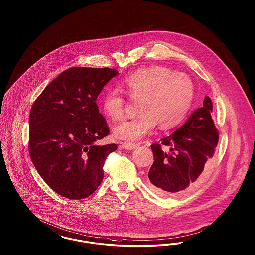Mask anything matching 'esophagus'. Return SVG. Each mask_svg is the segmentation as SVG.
I'll return each instance as SVG.
<instances>
[{
    "mask_svg": "<svg viewBox=\"0 0 255 255\" xmlns=\"http://www.w3.org/2000/svg\"><path fill=\"white\" fill-rule=\"evenodd\" d=\"M122 147H123V148H125V149L131 150V149H134V148L139 147V144H135V143H124Z\"/></svg>",
    "mask_w": 255,
    "mask_h": 255,
    "instance_id": "obj_1",
    "label": "esophagus"
}]
</instances>
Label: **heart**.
I'll list each match as a JSON object with an SVG mask.
<instances>
[{"mask_svg":"<svg viewBox=\"0 0 255 255\" xmlns=\"http://www.w3.org/2000/svg\"><path fill=\"white\" fill-rule=\"evenodd\" d=\"M120 88L131 101L138 102V115L118 124L113 130L115 138L135 142L154 129L179 124L193 104L194 86L190 77L164 66H149L137 70L120 82ZM101 109L112 121L124 116L125 99L115 90L103 93Z\"/></svg>","mask_w":255,"mask_h":255,"instance_id":"heart-1","label":"heart"}]
</instances>
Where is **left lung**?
<instances>
[{
	"instance_id": "left-lung-1",
	"label": "left lung",
	"mask_w": 255,
	"mask_h": 255,
	"mask_svg": "<svg viewBox=\"0 0 255 255\" xmlns=\"http://www.w3.org/2000/svg\"><path fill=\"white\" fill-rule=\"evenodd\" d=\"M212 101L206 96L202 108L195 110L177 131L154 143V162L148 171L151 189L160 195L186 192L204 178L219 141V131L211 118ZM170 147L163 152L161 145Z\"/></svg>"
}]
</instances>
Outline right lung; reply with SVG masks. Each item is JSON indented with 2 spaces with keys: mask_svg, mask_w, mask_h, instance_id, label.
I'll use <instances>...</instances> for the list:
<instances>
[{
  "mask_svg": "<svg viewBox=\"0 0 255 255\" xmlns=\"http://www.w3.org/2000/svg\"><path fill=\"white\" fill-rule=\"evenodd\" d=\"M116 69L72 67L51 81L34 101L29 153L41 178L55 193L79 200L96 191L103 166L116 144L97 146L109 133L96 99Z\"/></svg>",
  "mask_w": 255,
  "mask_h": 255,
  "instance_id": "right-lung-1",
  "label": "right lung"
}]
</instances>
